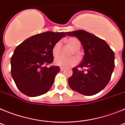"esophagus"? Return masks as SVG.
Segmentation results:
<instances>
[{
    "instance_id": "34e87169",
    "label": "esophagus",
    "mask_w": 125,
    "mask_h": 125,
    "mask_svg": "<svg viewBox=\"0 0 125 125\" xmlns=\"http://www.w3.org/2000/svg\"><path fill=\"white\" fill-rule=\"evenodd\" d=\"M64 69H65V68H63V67H61V68H60L61 71H63L64 70Z\"/></svg>"
}]
</instances>
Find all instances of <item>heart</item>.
Wrapping results in <instances>:
<instances>
[{"instance_id": "obj_1", "label": "heart", "mask_w": 125, "mask_h": 125, "mask_svg": "<svg viewBox=\"0 0 125 125\" xmlns=\"http://www.w3.org/2000/svg\"><path fill=\"white\" fill-rule=\"evenodd\" d=\"M68 44L74 49V53L76 54H78V51L80 49L81 42L76 37H71L68 41ZM61 49V42L58 41L54 45L52 49V53L54 57H56L59 54ZM78 59L75 57L70 58H65L62 56H59L54 59V64L57 66H62L64 68L71 67L78 63Z\"/></svg>"}]
</instances>
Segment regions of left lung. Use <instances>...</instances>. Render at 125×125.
Here are the masks:
<instances>
[{
  "label": "left lung",
  "instance_id": "obj_1",
  "mask_svg": "<svg viewBox=\"0 0 125 125\" xmlns=\"http://www.w3.org/2000/svg\"><path fill=\"white\" fill-rule=\"evenodd\" d=\"M66 34L77 37L84 51L82 62L73 68V75L68 79L69 87L84 95L98 93L111 79L115 68L114 52L103 39L83 30Z\"/></svg>",
  "mask_w": 125,
  "mask_h": 125
}]
</instances>
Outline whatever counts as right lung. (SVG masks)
<instances>
[{
  "label": "right lung",
  "instance_id": "right-lung-1",
  "mask_svg": "<svg viewBox=\"0 0 125 125\" xmlns=\"http://www.w3.org/2000/svg\"><path fill=\"white\" fill-rule=\"evenodd\" d=\"M65 32L51 31L29 37L17 46L11 57V75L18 89L31 97L46 93L60 68L47 65L54 60L52 49Z\"/></svg>",
  "mask_w": 125,
  "mask_h": 125
}]
</instances>
